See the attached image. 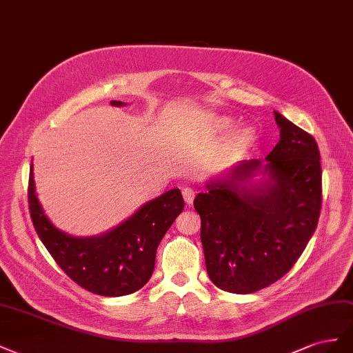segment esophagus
Instances as JSON below:
<instances>
[{
  "instance_id": "obj_1",
  "label": "esophagus",
  "mask_w": 353,
  "mask_h": 353,
  "mask_svg": "<svg viewBox=\"0 0 353 353\" xmlns=\"http://www.w3.org/2000/svg\"><path fill=\"white\" fill-rule=\"evenodd\" d=\"M182 195H183L185 203H186L188 205H192L194 198H195V190H194L192 188H183V189H182Z\"/></svg>"
}]
</instances>
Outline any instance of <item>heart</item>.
<instances>
[{"mask_svg":"<svg viewBox=\"0 0 353 353\" xmlns=\"http://www.w3.org/2000/svg\"><path fill=\"white\" fill-rule=\"evenodd\" d=\"M219 127L221 128V132L229 133L232 132L234 127H235V121H232L230 118H221L219 121ZM257 140V133L253 127H245L239 132L238 137H236V146L241 149H245L253 146Z\"/></svg>","mask_w":353,"mask_h":353,"instance_id":"obj_1","label":"heart"}]
</instances>
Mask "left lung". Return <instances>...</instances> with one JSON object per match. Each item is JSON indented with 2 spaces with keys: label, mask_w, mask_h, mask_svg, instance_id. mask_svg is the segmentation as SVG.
Returning <instances> with one entry per match:
<instances>
[{
  "label": "left lung",
  "mask_w": 353,
  "mask_h": 353,
  "mask_svg": "<svg viewBox=\"0 0 353 353\" xmlns=\"http://www.w3.org/2000/svg\"><path fill=\"white\" fill-rule=\"evenodd\" d=\"M279 142L211 179L194 207L201 217L207 274L216 287L250 294L283 278L314 235L322 203L319 149L279 112ZM261 174L260 183L250 179Z\"/></svg>",
  "instance_id": "8db88e82"
}]
</instances>
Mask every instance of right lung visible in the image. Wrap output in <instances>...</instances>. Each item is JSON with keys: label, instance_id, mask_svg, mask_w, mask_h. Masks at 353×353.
I'll return each instance as SVG.
<instances>
[{"label": "right lung", "instance_id": "obj_1", "mask_svg": "<svg viewBox=\"0 0 353 353\" xmlns=\"http://www.w3.org/2000/svg\"><path fill=\"white\" fill-rule=\"evenodd\" d=\"M110 105L125 103L112 100ZM28 203L37 234L56 263L79 287L106 297L132 294L148 283L161 239L185 207L180 190L171 189L102 235L72 236L44 214L35 194L34 165L29 173Z\"/></svg>", "mask_w": 353, "mask_h": 353}]
</instances>
